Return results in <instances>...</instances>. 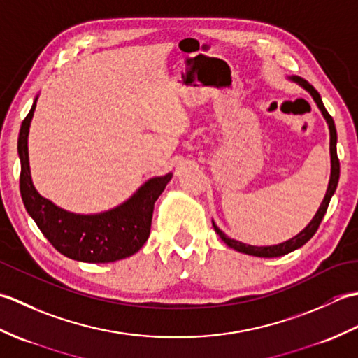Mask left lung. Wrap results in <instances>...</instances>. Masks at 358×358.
I'll use <instances>...</instances> for the list:
<instances>
[{
	"label": "left lung",
	"mask_w": 358,
	"mask_h": 358,
	"mask_svg": "<svg viewBox=\"0 0 358 358\" xmlns=\"http://www.w3.org/2000/svg\"><path fill=\"white\" fill-rule=\"evenodd\" d=\"M289 80L296 83V85L301 86L305 90L310 94V96L314 98L315 104L318 106V109H320L322 115L324 117L326 123H328L329 127V152H331V178H329V185H328V191L324 194V199L320 204V208H318L317 214L314 215V218L310 220V223L303 229L300 234H296L295 237L289 238L283 243H280V245H273V246H252V245H246V243H241L237 241L234 238H229L227 235L220 231V227L212 222V226H214L215 232L220 235V238H222L227 246L238 250V252L243 254H248V255H254V257H263V258H272V257H281V255H286L289 252H292V250L301 248L305 243H308L310 238H313V235L317 232L318 226H320L322 220L326 214V210H328L329 206V201L332 199L334 192H336L337 185H338V178H340V163H338V157H337V131H336V124H334V120L332 117L328 113V110L324 109V104L322 101V96L320 94L317 92V90L309 85L306 80H303L300 77H289Z\"/></svg>",
	"instance_id": "8db88e82"
}]
</instances>
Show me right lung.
I'll list each match as a JSON object with an SVG mask.
<instances>
[{
  "mask_svg": "<svg viewBox=\"0 0 358 358\" xmlns=\"http://www.w3.org/2000/svg\"><path fill=\"white\" fill-rule=\"evenodd\" d=\"M27 113L20 129V191L29 215L58 252L85 263H112L131 257L149 238L154 204L172 178V172L148 180L131 199L100 214H73L44 199L35 189L29 166V127L36 108Z\"/></svg>",
  "mask_w": 358,
  "mask_h": 358,
  "instance_id": "1",
  "label": "right lung"
}]
</instances>
